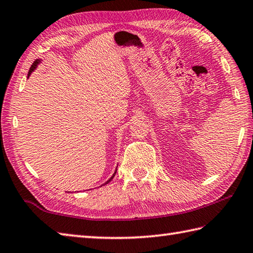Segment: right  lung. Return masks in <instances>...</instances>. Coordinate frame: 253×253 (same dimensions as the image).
Returning <instances> with one entry per match:
<instances>
[{
    "mask_svg": "<svg viewBox=\"0 0 253 253\" xmlns=\"http://www.w3.org/2000/svg\"><path fill=\"white\" fill-rule=\"evenodd\" d=\"M40 63H41V59H36V61H35V62H34L33 64H32V66H31V68H30V71H29V74H27V77H29V76H30V75L32 74V73H33V72L35 71V68H36V67H38V65H39V64H40ZM116 171H117V169H116ZM116 171H115V172H114V174H113V176H112L111 178H109V179H108V180H107L106 182H105V183H104V185H106V183H108L109 181H112V179L114 178V176H115V174H116ZM104 185H103V186H104Z\"/></svg>",
    "mask_w": 253,
    "mask_h": 253,
    "instance_id": "right-lung-1",
    "label": "right lung"
}]
</instances>
